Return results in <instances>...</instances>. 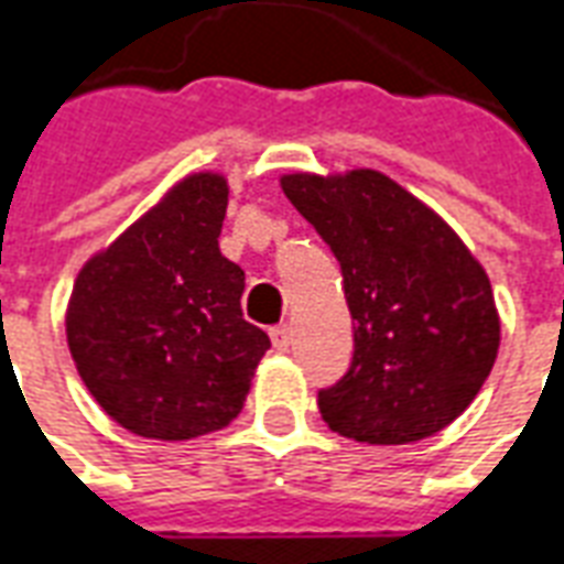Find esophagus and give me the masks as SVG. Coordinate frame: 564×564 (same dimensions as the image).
I'll list each match as a JSON object with an SVG mask.
<instances>
[{
  "instance_id": "obj_1",
  "label": "esophagus",
  "mask_w": 564,
  "mask_h": 564,
  "mask_svg": "<svg viewBox=\"0 0 564 564\" xmlns=\"http://www.w3.org/2000/svg\"><path fill=\"white\" fill-rule=\"evenodd\" d=\"M269 335L274 349H281V352H286V349L293 346V328H290V325H274Z\"/></svg>"
}]
</instances>
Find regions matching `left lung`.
<instances>
[{"instance_id":"obj_1","label":"left lung","mask_w":564,"mask_h":564,"mask_svg":"<svg viewBox=\"0 0 564 564\" xmlns=\"http://www.w3.org/2000/svg\"><path fill=\"white\" fill-rule=\"evenodd\" d=\"M281 187L335 250L352 314V365L319 391L325 424L367 445H406L448 427L499 352L502 325L481 262L379 170L286 173Z\"/></svg>"}]
</instances>
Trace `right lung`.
Masks as SVG:
<instances>
[{
    "instance_id": "1",
    "label": "right lung",
    "mask_w": 564,
    "mask_h": 564,
    "mask_svg": "<svg viewBox=\"0 0 564 564\" xmlns=\"http://www.w3.org/2000/svg\"><path fill=\"white\" fill-rule=\"evenodd\" d=\"M229 185L191 173L74 281L65 335L77 373L107 415L145 440L227 427L271 346L241 316L245 271L218 248Z\"/></svg>"
}]
</instances>
